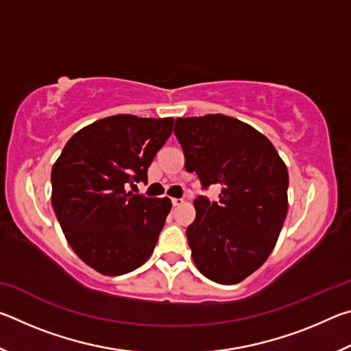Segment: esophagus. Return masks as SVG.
I'll use <instances>...</instances> for the list:
<instances>
[{"label":"esophagus","instance_id":"esophagus-1","mask_svg":"<svg viewBox=\"0 0 351 351\" xmlns=\"http://www.w3.org/2000/svg\"><path fill=\"white\" fill-rule=\"evenodd\" d=\"M171 204H173L175 207H176V206H181V204H184V199H181V198H173V199H171Z\"/></svg>","mask_w":351,"mask_h":351}]
</instances>
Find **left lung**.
<instances>
[{
  "label": "left lung",
  "instance_id": "1",
  "mask_svg": "<svg viewBox=\"0 0 351 351\" xmlns=\"http://www.w3.org/2000/svg\"><path fill=\"white\" fill-rule=\"evenodd\" d=\"M184 167L204 189L221 186L218 201L198 197L186 234L201 274L234 285L257 271L274 249L288 213V169L254 127L224 114L178 117Z\"/></svg>",
  "mask_w": 351,
  "mask_h": 351
}]
</instances>
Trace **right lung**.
<instances>
[{
    "label": "right lung",
    "instance_id": "1",
    "mask_svg": "<svg viewBox=\"0 0 351 351\" xmlns=\"http://www.w3.org/2000/svg\"><path fill=\"white\" fill-rule=\"evenodd\" d=\"M173 117L116 114L79 130L52 165V207L69 246L104 276L144 265L171 209L165 198L127 192L173 130Z\"/></svg>",
    "mask_w": 351,
    "mask_h": 351
}]
</instances>
